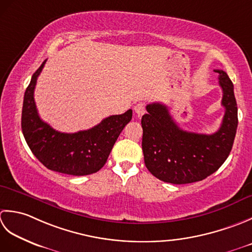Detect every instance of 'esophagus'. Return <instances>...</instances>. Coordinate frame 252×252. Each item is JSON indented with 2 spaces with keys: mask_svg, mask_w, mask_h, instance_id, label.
<instances>
[{
  "mask_svg": "<svg viewBox=\"0 0 252 252\" xmlns=\"http://www.w3.org/2000/svg\"><path fill=\"white\" fill-rule=\"evenodd\" d=\"M133 110H135V112L137 113L138 116H141V115L145 114V112H146V104L143 103V102H139V103H137L135 105Z\"/></svg>",
  "mask_w": 252,
  "mask_h": 252,
  "instance_id": "esophagus-1",
  "label": "esophagus"
}]
</instances>
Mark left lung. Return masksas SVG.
I'll use <instances>...</instances> for the list:
<instances>
[{"mask_svg":"<svg viewBox=\"0 0 252 252\" xmlns=\"http://www.w3.org/2000/svg\"><path fill=\"white\" fill-rule=\"evenodd\" d=\"M223 91L225 114L222 125L211 135L183 130L166 105H147L142 116V151L145 164L153 176L171 184L202 181L217 172L233 148L238 125L234 85L224 70L215 69Z\"/></svg>","mask_w":252,"mask_h":252,"instance_id":"left-lung-1","label":"left lung"}]
</instances>
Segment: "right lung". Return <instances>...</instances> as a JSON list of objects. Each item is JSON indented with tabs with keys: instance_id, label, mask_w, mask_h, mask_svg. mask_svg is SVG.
<instances>
[{
	"instance_id": "1",
	"label": "right lung",
	"mask_w": 252,
	"mask_h": 252,
	"mask_svg": "<svg viewBox=\"0 0 252 252\" xmlns=\"http://www.w3.org/2000/svg\"><path fill=\"white\" fill-rule=\"evenodd\" d=\"M45 60L32 75L24 95L22 130L34 157L51 169L74 176L96 173L103 167L115 141L131 121L132 111L106 117L88 130L60 132L40 119L33 97L38 76Z\"/></svg>"
}]
</instances>
